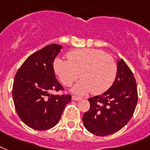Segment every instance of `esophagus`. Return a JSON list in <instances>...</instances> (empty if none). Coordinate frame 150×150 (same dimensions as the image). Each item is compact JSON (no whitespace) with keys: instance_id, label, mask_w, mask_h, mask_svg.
Listing matches in <instances>:
<instances>
[{"instance_id":"obj_1","label":"esophagus","mask_w":150,"mask_h":150,"mask_svg":"<svg viewBox=\"0 0 150 150\" xmlns=\"http://www.w3.org/2000/svg\"><path fill=\"white\" fill-rule=\"evenodd\" d=\"M72 99L73 100H75V101H78L80 99H81V97H78V96H72Z\"/></svg>"}]
</instances>
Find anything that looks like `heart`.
Masks as SVG:
<instances>
[{
  "label": "heart",
  "instance_id": "heart-1",
  "mask_svg": "<svg viewBox=\"0 0 150 150\" xmlns=\"http://www.w3.org/2000/svg\"><path fill=\"white\" fill-rule=\"evenodd\" d=\"M68 60L56 58L53 62L54 73L66 87L81 79L73 88L74 93L84 95L91 91L100 95L114 83L117 65L111 55L99 49L72 50L67 54Z\"/></svg>",
  "mask_w": 150,
  "mask_h": 150
}]
</instances>
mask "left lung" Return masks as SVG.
Segmentation results:
<instances>
[{
  "mask_svg": "<svg viewBox=\"0 0 150 150\" xmlns=\"http://www.w3.org/2000/svg\"><path fill=\"white\" fill-rule=\"evenodd\" d=\"M88 101L90 109L82 120L89 132L106 136L127 125L136 107L138 91L134 74L123 59L117 61V77L109 90Z\"/></svg>",
  "mask_w": 150,
  "mask_h": 150,
  "instance_id": "1",
  "label": "left lung"
}]
</instances>
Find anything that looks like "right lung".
<instances>
[{"mask_svg": "<svg viewBox=\"0 0 150 150\" xmlns=\"http://www.w3.org/2000/svg\"><path fill=\"white\" fill-rule=\"evenodd\" d=\"M62 47L53 44L28 57L16 73L12 98L18 117L28 127L38 131L52 128L59 123L69 94L53 95L64 91L57 81L53 62Z\"/></svg>", "mask_w": 150, "mask_h": 150, "instance_id": "1", "label": "right lung"}]
</instances>
